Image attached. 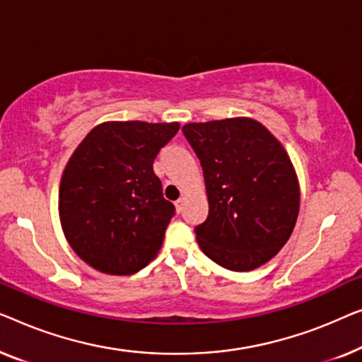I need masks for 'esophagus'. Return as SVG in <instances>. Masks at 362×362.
I'll return each mask as SVG.
<instances>
[{
  "mask_svg": "<svg viewBox=\"0 0 362 362\" xmlns=\"http://www.w3.org/2000/svg\"><path fill=\"white\" fill-rule=\"evenodd\" d=\"M183 203H185V198H183V197L175 202V208H177V211H179V213H182V210H183Z\"/></svg>",
  "mask_w": 362,
  "mask_h": 362,
  "instance_id": "obj_1",
  "label": "esophagus"
}]
</instances>
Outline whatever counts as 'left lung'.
Returning a JSON list of instances; mask_svg holds the SVG:
<instances>
[{
  "label": "left lung",
  "mask_w": 362,
  "mask_h": 362,
  "mask_svg": "<svg viewBox=\"0 0 362 362\" xmlns=\"http://www.w3.org/2000/svg\"><path fill=\"white\" fill-rule=\"evenodd\" d=\"M183 136L200 159L210 203L195 226L198 246L218 266L257 269L287 243L300 192L287 152L261 123L233 118L190 123Z\"/></svg>",
  "instance_id": "8db88e82"
}]
</instances>
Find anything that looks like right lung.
I'll list each match as a JSON object with an SVG mask.
<instances>
[{
  "label": "right lung",
  "mask_w": 362,
  "mask_h": 362,
  "mask_svg": "<svg viewBox=\"0 0 362 362\" xmlns=\"http://www.w3.org/2000/svg\"><path fill=\"white\" fill-rule=\"evenodd\" d=\"M179 123L111 121L70 157L59 190L65 238L96 271L129 276L157 256L175 206L152 164Z\"/></svg>",
  "instance_id": "obj_1"
}]
</instances>
